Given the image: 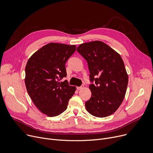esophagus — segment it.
<instances>
[{
	"instance_id": "obj_1",
	"label": "esophagus",
	"mask_w": 153,
	"mask_h": 153,
	"mask_svg": "<svg viewBox=\"0 0 153 153\" xmlns=\"http://www.w3.org/2000/svg\"><path fill=\"white\" fill-rule=\"evenodd\" d=\"M84 87V85H82V86H80V87H77V90H80L82 89Z\"/></svg>"
}]
</instances>
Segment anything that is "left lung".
<instances>
[{
    "mask_svg": "<svg viewBox=\"0 0 153 153\" xmlns=\"http://www.w3.org/2000/svg\"><path fill=\"white\" fill-rule=\"evenodd\" d=\"M77 52L87 62L91 91L85 102L88 112L96 117L113 114L121 104L128 84V75L120 55L101 41L80 45Z\"/></svg>",
    "mask_w": 153,
    "mask_h": 153,
    "instance_id": "obj_1",
    "label": "left lung"
}]
</instances>
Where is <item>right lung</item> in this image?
<instances>
[{
  "instance_id": "right-lung-1",
  "label": "right lung",
  "mask_w": 153,
  "mask_h": 153,
  "mask_svg": "<svg viewBox=\"0 0 153 153\" xmlns=\"http://www.w3.org/2000/svg\"><path fill=\"white\" fill-rule=\"evenodd\" d=\"M75 45L51 43L36 51L25 66V84L34 104L48 117L57 116L67 108L76 87L69 85L65 63L74 53Z\"/></svg>"
}]
</instances>
